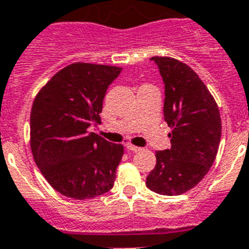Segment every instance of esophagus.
Wrapping results in <instances>:
<instances>
[{"instance_id":"esophagus-1","label":"esophagus","mask_w":249,"mask_h":249,"mask_svg":"<svg viewBox=\"0 0 249 249\" xmlns=\"http://www.w3.org/2000/svg\"><path fill=\"white\" fill-rule=\"evenodd\" d=\"M126 149H128V151H131V152H138V151H141V147H137V145H133V144H130V143H128V144H126Z\"/></svg>"}]
</instances>
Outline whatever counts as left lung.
<instances>
[{"label": "left lung", "instance_id": "8db88e82", "mask_svg": "<svg viewBox=\"0 0 249 249\" xmlns=\"http://www.w3.org/2000/svg\"><path fill=\"white\" fill-rule=\"evenodd\" d=\"M151 60L165 84L163 116L173 130L171 148L157 151L145 184L159 195L179 196L209 173L219 149L221 119L213 97L189 66L171 57Z\"/></svg>", "mask_w": 249, "mask_h": 249}]
</instances>
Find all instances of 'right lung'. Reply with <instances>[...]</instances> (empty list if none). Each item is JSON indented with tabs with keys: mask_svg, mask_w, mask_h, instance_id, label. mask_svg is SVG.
<instances>
[{
	"mask_svg": "<svg viewBox=\"0 0 249 249\" xmlns=\"http://www.w3.org/2000/svg\"><path fill=\"white\" fill-rule=\"evenodd\" d=\"M121 68L71 64L40 89L30 112V148L53 189L89 199L114 187L123 144L107 142L90 125L100 124L106 90Z\"/></svg>",
	"mask_w": 249,
	"mask_h": 249,
	"instance_id": "1",
	"label": "right lung"
}]
</instances>
